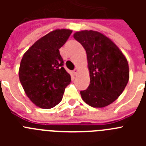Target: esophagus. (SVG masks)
Returning a JSON list of instances; mask_svg holds the SVG:
<instances>
[{
  "label": "esophagus",
  "mask_w": 146,
  "mask_h": 146,
  "mask_svg": "<svg viewBox=\"0 0 146 146\" xmlns=\"http://www.w3.org/2000/svg\"><path fill=\"white\" fill-rule=\"evenodd\" d=\"M77 72H78V69H77V68H75V69H74V71H73V72H74V74H75V75L77 74Z\"/></svg>",
  "instance_id": "1"
}]
</instances>
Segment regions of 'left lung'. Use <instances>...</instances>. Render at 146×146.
Wrapping results in <instances>:
<instances>
[{
    "label": "left lung",
    "instance_id": "obj_1",
    "mask_svg": "<svg viewBox=\"0 0 146 146\" xmlns=\"http://www.w3.org/2000/svg\"><path fill=\"white\" fill-rule=\"evenodd\" d=\"M74 38L84 47L90 72V85L81 91L83 101L93 108H104L116 100L128 83L127 60L116 45L94 31L76 32Z\"/></svg>",
    "mask_w": 146,
    "mask_h": 146
}]
</instances>
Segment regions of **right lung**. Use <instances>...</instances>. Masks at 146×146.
Returning <instances> with one entry per match:
<instances>
[{
    "label": "right lung",
    "mask_w": 146,
    "mask_h": 146,
    "mask_svg": "<svg viewBox=\"0 0 146 146\" xmlns=\"http://www.w3.org/2000/svg\"><path fill=\"white\" fill-rule=\"evenodd\" d=\"M72 30L57 29L35 42L23 55L19 77L25 94L37 107L50 109L62 100L71 82L64 68L59 49L66 42Z\"/></svg>",
    "instance_id": "add662e5"
}]
</instances>
